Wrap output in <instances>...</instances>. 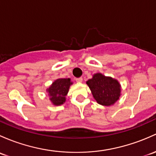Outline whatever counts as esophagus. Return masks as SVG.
I'll return each mask as SVG.
<instances>
[{"label":"esophagus","mask_w":156,"mask_h":156,"mask_svg":"<svg viewBox=\"0 0 156 156\" xmlns=\"http://www.w3.org/2000/svg\"><path fill=\"white\" fill-rule=\"evenodd\" d=\"M75 81H76L77 82H78V83H81V82H82L83 78H77L76 79H75Z\"/></svg>","instance_id":"esophagus-1"}]
</instances>
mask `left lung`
<instances>
[{"instance_id":"8db88e82","label":"left lung","mask_w":156,"mask_h":156,"mask_svg":"<svg viewBox=\"0 0 156 156\" xmlns=\"http://www.w3.org/2000/svg\"><path fill=\"white\" fill-rule=\"evenodd\" d=\"M94 99L101 105L114 104L120 96V85L117 80L106 77L101 73L95 74L87 81Z\"/></svg>"}]
</instances>
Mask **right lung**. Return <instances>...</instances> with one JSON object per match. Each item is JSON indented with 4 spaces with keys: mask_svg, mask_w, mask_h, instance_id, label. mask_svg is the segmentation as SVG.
I'll return each mask as SVG.
<instances>
[{
    "mask_svg": "<svg viewBox=\"0 0 156 156\" xmlns=\"http://www.w3.org/2000/svg\"><path fill=\"white\" fill-rule=\"evenodd\" d=\"M69 78H59L56 80L48 89L50 100L55 105L63 104L66 101L65 96L68 93L70 85Z\"/></svg>",
    "mask_w": 156,
    "mask_h": 156,
    "instance_id": "right-lung-1",
    "label": "right lung"
}]
</instances>
